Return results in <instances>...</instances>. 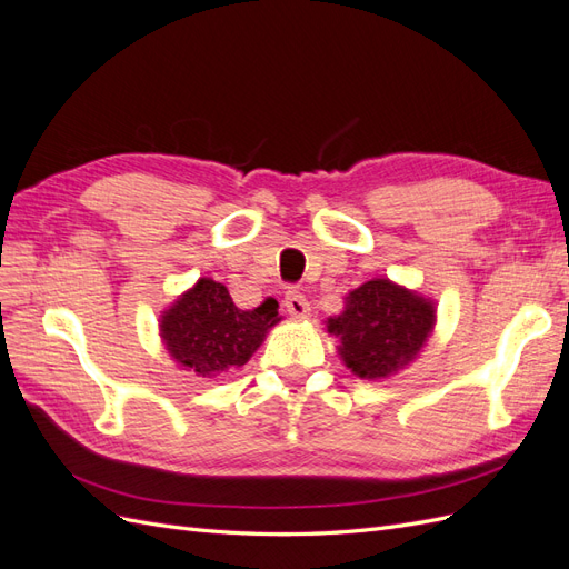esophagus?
<instances>
[{
  "label": "esophagus",
  "instance_id": "34e87169",
  "mask_svg": "<svg viewBox=\"0 0 569 569\" xmlns=\"http://www.w3.org/2000/svg\"><path fill=\"white\" fill-rule=\"evenodd\" d=\"M284 306L291 318H299V320H306L308 316H311V303L306 301V297L301 295L299 289H289L287 297H284Z\"/></svg>",
  "mask_w": 569,
  "mask_h": 569
}]
</instances>
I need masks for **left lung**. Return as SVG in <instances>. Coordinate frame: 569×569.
<instances>
[{"label":"left lung","mask_w":569,"mask_h":569,"mask_svg":"<svg viewBox=\"0 0 569 569\" xmlns=\"http://www.w3.org/2000/svg\"><path fill=\"white\" fill-rule=\"evenodd\" d=\"M437 301L389 278H375L343 297V311L325 320L337 353L360 380H385L408 368L432 337Z\"/></svg>","instance_id":"left-lung-1"}]
</instances>
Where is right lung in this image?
<instances>
[{"label": "right lung", "instance_id": "obj_1", "mask_svg": "<svg viewBox=\"0 0 569 569\" xmlns=\"http://www.w3.org/2000/svg\"><path fill=\"white\" fill-rule=\"evenodd\" d=\"M280 320L274 299L242 311L226 284L199 278L161 311L159 335L182 370L216 380L242 368Z\"/></svg>", "mask_w": 569, "mask_h": 569}]
</instances>
